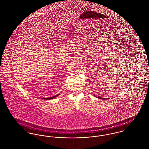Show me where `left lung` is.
I'll return each mask as SVG.
<instances>
[{
	"label": "left lung",
	"mask_w": 149,
	"mask_h": 149,
	"mask_svg": "<svg viewBox=\"0 0 149 149\" xmlns=\"http://www.w3.org/2000/svg\"><path fill=\"white\" fill-rule=\"evenodd\" d=\"M95 16H97V13L94 12H88V13H86L84 14V19H89V18H94ZM99 98L101 99H106L105 98H100L99 97Z\"/></svg>",
	"instance_id": "obj_1"
}]
</instances>
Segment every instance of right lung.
Masks as SVG:
<instances>
[{"instance_id":"add662e5","label":"right lung","mask_w":149,"mask_h":149,"mask_svg":"<svg viewBox=\"0 0 149 149\" xmlns=\"http://www.w3.org/2000/svg\"><path fill=\"white\" fill-rule=\"evenodd\" d=\"M59 94H57L56 95H54V96L51 97H49V98H42L41 99H45V100H51V99H54L55 98H56V97H57Z\"/></svg>"}]
</instances>
